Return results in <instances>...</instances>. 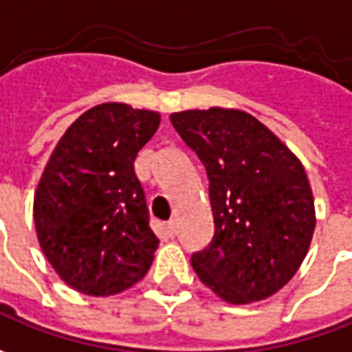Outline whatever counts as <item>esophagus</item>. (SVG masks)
Here are the masks:
<instances>
[{
    "mask_svg": "<svg viewBox=\"0 0 352 352\" xmlns=\"http://www.w3.org/2000/svg\"><path fill=\"white\" fill-rule=\"evenodd\" d=\"M165 232H167V236H175L177 234V222L175 220H171V222H167V224H165Z\"/></svg>",
    "mask_w": 352,
    "mask_h": 352,
    "instance_id": "34e87169",
    "label": "esophagus"
}]
</instances>
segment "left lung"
Wrapping results in <instances>:
<instances>
[{
    "label": "left lung",
    "instance_id": "obj_1",
    "mask_svg": "<svg viewBox=\"0 0 352 352\" xmlns=\"http://www.w3.org/2000/svg\"><path fill=\"white\" fill-rule=\"evenodd\" d=\"M210 181L214 237L190 265L216 296L251 304L296 274L316 230L304 165L274 132L237 109L171 115Z\"/></svg>",
    "mask_w": 352,
    "mask_h": 352
}]
</instances>
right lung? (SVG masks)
Returning a JSON list of instances; mask_svg holds the SVG:
<instances>
[{
    "instance_id": "1",
    "label": "right lung",
    "mask_w": 352,
    "mask_h": 352,
    "mask_svg": "<svg viewBox=\"0 0 352 352\" xmlns=\"http://www.w3.org/2000/svg\"><path fill=\"white\" fill-rule=\"evenodd\" d=\"M162 115L126 103L93 107L56 144L34 190V228L58 276L87 296H113L150 271V228L134 160Z\"/></svg>"
}]
</instances>
